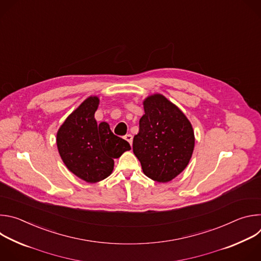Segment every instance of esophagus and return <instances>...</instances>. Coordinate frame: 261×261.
Returning <instances> with one entry per match:
<instances>
[{
  "label": "esophagus",
  "mask_w": 261,
  "mask_h": 261,
  "mask_svg": "<svg viewBox=\"0 0 261 261\" xmlns=\"http://www.w3.org/2000/svg\"><path fill=\"white\" fill-rule=\"evenodd\" d=\"M125 139L132 145V140H133V136L131 135V134H127V135H125Z\"/></svg>",
  "instance_id": "obj_1"
}]
</instances>
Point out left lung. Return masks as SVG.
<instances>
[{
    "label": "left lung",
    "mask_w": 261,
    "mask_h": 261,
    "mask_svg": "<svg viewBox=\"0 0 261 261\" xmlns=\"http://www.w3.org/2000/svg\"><path fill=\"white\" fill-rule=\"evenodd\" d=\"M142 104L144 115L133 138V153L147 177L166 182L189 164L194 131L182 111L163 95L147 96Z\"/></svg>",
    "instance_id": "1"
}]
</instances>
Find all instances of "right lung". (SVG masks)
I'll use <instances>...</instances> for the list:
<instances>
[{"label":"right lung","mask_w":261,"mask_h":261,"mask_svg":"<svg viewBox=\"0 0 261 261\" xmlns=\"http://www.w3.org/2000/svg\"><path fill=\"white\" fill-rule=\"evenodd\" d=\"M99 98L90 96L68 116L57 133L59 154L66 167L88 182H97L109 176L115 159L131 146L116 136L106 122L99 125L95 113Z\"/></svg>","instance_id":"obj_1"}]
</instances>
